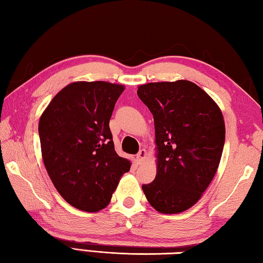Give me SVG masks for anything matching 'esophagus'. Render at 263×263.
Returning a JSON list of instances; mask_svg holds the SVG:
<instances>
[{
  "label": "esophagus",
  "mask_w": 263,
  "mask_h": 263,
  "mask_svg": "<svg viewBox=\"0 0 263 263\" xmlns=\"http://www.w3.org/2000/svg\"><path fill=\"white\" fill-rule=\"evenodd\" d=\"M145 157H146V150H144V148H142V150H140V152H138L137 156H136V159H137L138 163H142L143 161H144Z\"/></svg>",
  "instance_id": "34e87169"
}]
</instances>
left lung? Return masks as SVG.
Segmentation results:
<instances>
[{"instance_id":"left-lung-1","label":"left lung","mask_w":263,"mask_h":263,"mask_svg":"<svg viewBox=\"0 0 263 263\" xmlns=\"http://www.w3.org/2000/svg\"><path fill=\"white\" fill-rule=\"evenodd\" d=\"M137 95L155 120L158 172L143 184L147 201L163 214L186 211L200 199L219 167L226 140L222 112L193 82H153Z\"/></svg>"}]
</instances>
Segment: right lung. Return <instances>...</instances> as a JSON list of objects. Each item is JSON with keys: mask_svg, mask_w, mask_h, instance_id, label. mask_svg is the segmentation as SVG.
<instances>
[{"mask_svg": "<svg viewBox=\"0 0 263 263\" xmlns=\"http://www.w3.org/2000/svg\"><path fill=\"white\" fill-rule=\"evenodd\" d=\"M123 86L74 82L62 89L40 119L44 166L54 187L78 210L106 207L130 161L115 150L110 119Z\"/></svg>", "mask_w": 263, "mask_h": 263, "instance_id": "add662e5", "label": "right lung"}]
</instances>
